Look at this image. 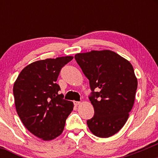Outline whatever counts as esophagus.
<instances>
[{
	"mask_svg": "<svg viewBox=\"0 0 158 158\" xmlns=\"http://www.w3.org/2000/svg\"><path fill=\"white\" fill-rule=\"evenodd\" d=\"M81 103L79 102V101H74V105L75 106H79Z\"/></svg>",
	"mask_w": 158,
	"mask_h": 158,
	"instance_id": "obj_1",
	"label": "esophagus"
}]
</instances>
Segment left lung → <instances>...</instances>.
Here are the masks:
<instances>
[{
  "instance_id": "left-lung-1",
  "label": "left lung",
  "mask_w": 158,
  "mask_h": 158,
  "mask_svg": "<svg viewBox=\"0 0 158 158\" xmlns=\"http://www.w3.org/2000/svg\"><path fill=\"white\" fill-rule=\"evenodd\" d=\"M75 59L93 91L89 98L95 113L87 121L88 128L96 137H111L124 127L135 103L137 78L133 67L108 49L77 53Z\"/></svg>"
}]
</instances>
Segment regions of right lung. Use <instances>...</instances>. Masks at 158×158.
Returning a JSON list of instances; mask_svg holds the SVG:
<instances>
[{
	"mask_svg": "<svg viewBox=\"0 0 158 158\" xmlns=\"http://www.w3.org/2000/svg\"><path fill=\"white\" fill-rule=\"evenodd\" d=\"M73 56L48 58L26 66L14 84L17 114L30 132L44 141L55 139L64 130L73 110L72 101L63 99L56 83L60 70Z\"/></svg>",
	"mask_w": 158,
	"mask_h": 158,
	"instance_id": "add662e5",
	"label": "right lung"
}]
</instances>
